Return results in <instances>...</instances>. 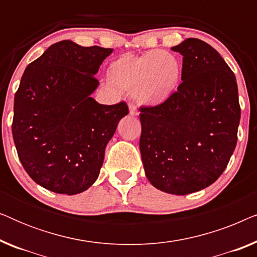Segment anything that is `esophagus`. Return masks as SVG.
I'll use <instances>...</instances> for the list:
<instances>
[{"instance_id": "34e87169", "label": "esophagus", "mask_w": 257, "mask_h": 257, "mask_svg": "<svg viewBox=\"0 0 257 257\" xmlns=\"http://www.w3.org/2000/svg\"><path fill=\"white\" fill-rule=\"evenodd\" d=\"M128 111H130V114H131V115H138L139 114L138 110H137V107L133 104L128 105Z\"/></svg>"}]
</instances>
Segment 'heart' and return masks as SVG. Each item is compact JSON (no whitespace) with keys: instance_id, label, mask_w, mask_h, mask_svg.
<instances>
[{"instance_id":"obj_1","label":"heart","mask_w":257,"mask_h":257,"mask_svg":"<svg viewBox=\"0 0 257 257\" xmlns=\"http://www.w3.org/2000/svg\"><path fill=\"white\" fill-rule=\"evenodd\" d=\"M107 73L112 85L132 94L139 104L159 106L178 90L182 66L175 55L156 50L142 56L122 55L108 65Z\"/></svg>"}]
</instances>
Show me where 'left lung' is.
I'll use <instances>...</instances> for the list:
<instances>
[{
  "mask_svg": "<svg viewBox=\"0 0 257 257\" xmlns=\"http://www.w3.org/2000/svg\"><path fill=\"white\" fill-rule=\"evenodd\" d=\"M182 83L166 103L140 108V153L149 181L165 193L201 191L226 170L237 142L236 78L213 47L186 38Z\"/></svg>",
  "mask_w": 257,
  "mask_h": 257,
  "instance_id": "8db88e82",
  "label": "left lung"
}]
</instances>
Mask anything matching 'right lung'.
Returning a JSON list of instances; mask_svg holds the SVG:
<instances>
[{
  "instance_id": "obj_1",
  "label": "right lung",
  "mask_w": 257,
  "mask_h": 257,
  "mask_svg": "<svg viewBox=\"0 0 257 257\" xmlns=\"http://www.w3.org/2000/svg\"><path fill=\"white\" fill-rule=\"evenodd\" d=\"M113 49L52 44L24 70L14 101L13 138L24 170L42 187L75 195L90 188L104 163L124 101L99 104L94 78Z\"/></svg>"
}]
</instances>
